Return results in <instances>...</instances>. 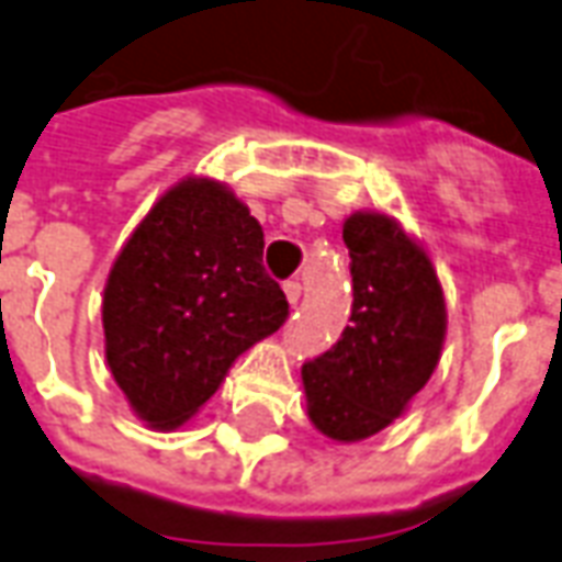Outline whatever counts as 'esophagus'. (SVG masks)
<instances>
[{
  "mask_svg": "<svg viewBox=\"0 0 562 562\" xmlns=\"http://www.w3.org/2000/svg\"><path fill=\"white\" fill-rule=\"evenodd\" d=\"M282 291H285V297H289L291 306H297V300H300V282L297 280H289L285 285H282Z\"/></svg>",
  "mask_w": 562,
  "mask_h": 562,
  "instance_id": "esophagus-1",
  "label": "esophagus"
}]
</instances>
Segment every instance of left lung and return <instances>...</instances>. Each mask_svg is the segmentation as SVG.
Listing matches in <instances>:
<instances>
[{
    "label": "left lung",
    "mask_w": 562,
    "mask_h": 562,
    "mask_svg": "<svg viewBox=\"0 0 562 562\" xmlns=\"http://www.w3.org/2000/svg\"><path fill=\"white\" fill-rule=\"evenodd\" d=\"M353 310L336 345L303 366L310 422L333 442H362L406 413L439 366L448 329L442 282L422 241L385 212H353Z\"/></svg>",
    "instance_id": "left-lung-1"
}]
</instances>
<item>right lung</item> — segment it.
<instances>
[{"label": "right lung", "mask_w": 562, "mask_h": 562, "mask_svg": "<svg viewBox=\"0 0 562 562\" xmlns=\"http://www.w3.org/2000/svg\"><path fill=\"white\" fill-rule=\"evenodd\" d=\"M262 250L250 209L209 177L179 179L128 235L102 291V333L111 376L147 427H182L289 318Z\"/></svg>", "instance_id": "1"}]
</instances>
